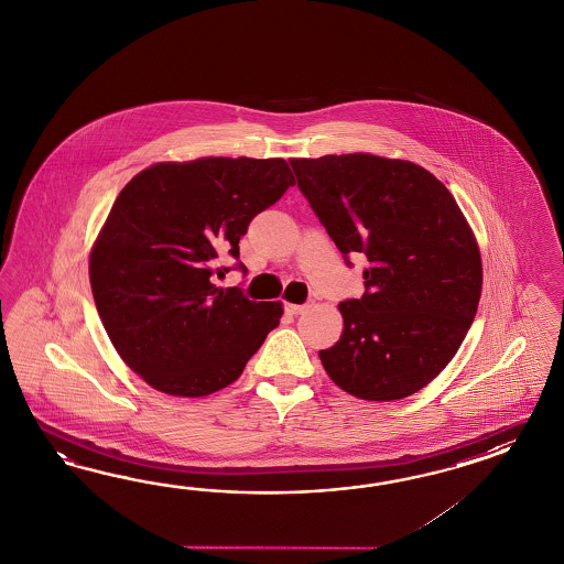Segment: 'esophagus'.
Instances as JSON below:
<instances>
[{
    "label": "esophagus",
    "mask_w": 564,
    "mask_h": 564,
    "mask_svg": "<svg viewBox=\"0 0 564 564\" xmlns=\"http://www.w3.org/2000/svg\"><path fill=\"white\" fill-rule=\"evenodd\" d=\"M307 307H310V303H305V305H297V303H288V305H285V310H288L291 316H297V314H303V312H305Z\"/></svg>",
    "instance_id": "34e87169"
}]
</instances>
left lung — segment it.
Instances as JSON below:
<instances>
[{
	"mask_svg": "<svg viewBox=\"0 0 564 564\" xmlns=\"http://www.w3.org/2000/svg\"><path fill=\"white\" fill-rule=\"evenodd\" d=\"M289 165L344 257L369 261L365 295L338 305L343 334L319 350L324 369L355 398H410L444 371L477 314L473 228L444 183L412 161L352 152Z\"/></svg>",
	"mask_w": 564,
	"mask_h": 564,
	"instance_id": "obj_1",
	"label": "left lung"
}]
</instances>
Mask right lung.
Wrapping results in <instances>:
<instances>
[{"label": "right lung", "instance_id": "obj_1", "mask_svg": "<svg viewBox=\"0 0 564 564\" xmlns=\"http://www.w3.org/2000/svg\"><path fill=\"white\" fill-rule=\"evenodd\" d=\"M295 185L283 159L204 156L154 163L126 183L89 254L97 314L116 352L152 389L204 398L234 383L281 302L216 288V259Z\"/></svg>", "mask_w": 564, "mask_h": 564}]
</instances>
